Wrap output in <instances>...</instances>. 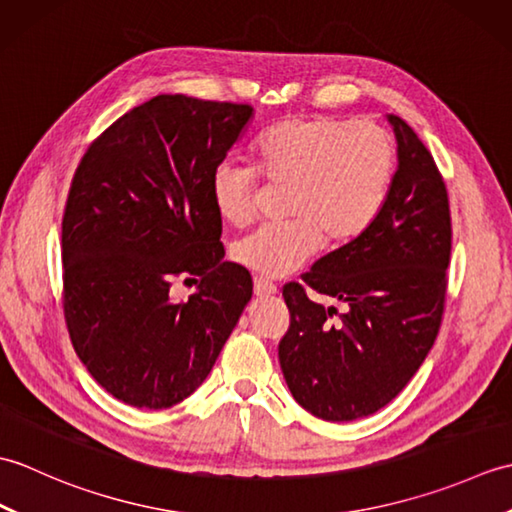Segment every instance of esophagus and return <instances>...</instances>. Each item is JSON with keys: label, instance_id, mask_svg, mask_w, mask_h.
Returning a JSON list of instances; mask_svg holds the SVG:
<instances>
[{"label": "esophagus", "instance_id": "1", "mask_svg": "<svg viewBox=\"0 0 512 512\" xmlns=\"http://www.w3.org/2000/svg\"><path fill=\"white\" fill-rule=\"evenodd\" d=\"M253 288H255V295L257 297H273V295H277V292H279V288L273 284V281L262 279V277L255 279Z\"/></svg>", "mask_w": 512, "mask_h": 512}]
</instances>
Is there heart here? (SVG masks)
Masks as SVG:
<instances>
[{"label": "heart", "mask_w": 512, "mask_h": 512, "mask_svg": "<svg viewBox=\"0 0 512 512\" xmlns=\"http://www.w3.org/2000/svg\"><path fill=\"white\" fill-rule=\"evenodd\" d=\"M255 169L270 184H290L288 222L259 228L233 255L253 273L281 279L328 244H347L374 224L394 180V140L376 123L332 116H292L259 136ZM215 213L231 226L255 215V173L222 162L211 173Z\"/></svg>", "instance_id": "obj_1"}]
</instances>
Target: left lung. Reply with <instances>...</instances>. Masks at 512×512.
Returning <instances> with one entry per match:
<instances>
[{
	"label": "left lung",
	"mask_w": 512,
	"mask_h": 512,
	"mask_svg": "<svg viewBox=\"0 0 512 512\" xmlns=\"http://www.w3.org/2000/svg\"><path fill=\"white\" fill-rule=\"evenodd\" d=\"M398 167L367 231L321 257L303 275L336 308L284 288L290 328L279 343L292 398L330 422L365 418L394 400L436 341L451 257L447 187L429 149L396 114Z\"/></svg>",
	"instance_id": "left-lung-1"
}]
</instances>
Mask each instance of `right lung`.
Here are the masks:
<instances>
[{"label": "right lung", "mask_w": 512, "mask_h": 512, "mask_svg": "<svg viewBox=\"0 0 512 512\" xmlns=\"http://www.w3.org/2000/svg\"><path fill=\"white\" fill-rule=\"evenodd\" d=\"M250 105L158 94L94 140L63 213V312L76 356L107 394L167 409L209 376L253 279L224 262L209 182ZM200 276V280H195ZM176 278L196 284L170 295Z\"/></svg>", "instance_id": "add662e5"}]
</instances>
